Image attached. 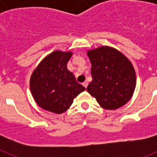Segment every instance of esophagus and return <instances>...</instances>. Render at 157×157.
I'll list each match as a JSON object with an SVG mask.
<instances>
[{
  "instance_id": "obj_1",
  "label": "esophagus",
  "mask_w": 157,
  "mask_h": 157,
  "mask_svg": "<svg viewBox=\"0 0 157 157\" xmlns=\"http://www.w3.org/2000/svg\"><path fill=\"white\" fill-rule=\"evenodd\" d=\"M82 85H83V86L85 87V88H86V87H87V86H88V82H87L86 81V82H84L82 83Z\"/></svg>"
}]
</instances>
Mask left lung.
<instances>
[{
	"instance_id": "obj_1",
	"label": "left lung",
	"mask_w": 157,
	"mask_h": 157,
	"mask_svg": "<svg viewBox=\"0 0 157 157\" xmlns=\"http://www.w3.org/2000/svg\"><path fill=\"white\" fill-rule=\"evenodd\" d=\"M93 80L86 88L101 108L115 110L130 101L136 86V74L131 62L109 46L88 50Z\"/></svg>"
}]
</instances>
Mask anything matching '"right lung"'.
I'll use <instances>...</instances> for the list:
<instances>
[{
  "label": "right lung",
  "mask_w": 157,
  "mask_h": 157,
  "mask_svg": "<svg viewBox=\"0 0 157 157\" xmlns=\"http://www.w3.org/2000/svg\"><path fill=\"white\" fill-rule=\"evenodd\" d=\"M71 56V52L54 51L32 73L30 91L41 109L61 114L70 108L74 98L86 90L67 67Z\"/></svg>",
  "instance_id": "right-lung-1"
}]
</instances>
